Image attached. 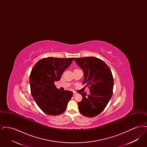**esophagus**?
Returning <instances> with one entry per match:
<instances>
[{"mask_svg":"<svg viewBox=\"0 0 147 147\" xmlns=\"http://www.w3.org/2000/svg\"><path fill=\"white\" fill-rule=\"evenodd\" d=\"M77 92H76V91H73V95H77Z\"/></svg>","mask_w":147,"mask_h":147,"instance_id":"1","label":"esophagus"}]
</instances>
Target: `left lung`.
I'll return each instance as SVG.
<instances>
[{"instance_id":"1","label":"left lung","mask_w":147,"mask_h":147,"mask_svg":"<svg viewBox=\"0 0 147 147\" xmlns=\"http://www.w3.org/2000/svg\"><path fill=\"white\" fill-rule=\"evenodd\" d=\"M75 62L84 71L83 84L90 90L89 94L80 92L83 99L78 103L79 112L84 116L94 117L105 109L111 98L112 72L103 61L96 57L76 58Z\"/></svg>"}]
</instances>
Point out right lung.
<instances>
[{
    "label": "right lung",
    "instance_id": "add662e5",
    "mask_svg": "<svg viewBox=\"0 0 147 147\" xmlns=\"http://www.w3.org/2000/svg\"><path fill=\"white\" fill-rule=\"evenodd\" d=\"M74 58H45L35 64L30 75L31 92L34 100L45 113L57 116L65 111L73 92L61 91L55 85Z\"/></svg>",
    "mask_w": 147,
    "mask_h": 147
}]
</instances>
